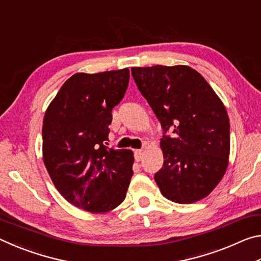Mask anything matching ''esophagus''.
<instances>
[{
  "label": "esophagus",
  "mask_w": 261,
  "mask_h": 261,
  "mask_svg": "<svg viewBox=\"0 0 261 261\" xmlns=\"http://www.w3.org/2000/svg\"><path fill=\"white\" fill-rule=\"evenodd\" d=\"M143 149H136L135 151V159L136 161H140L143 159Z\"/></svg>",
  "instance_id": "obj_1"
}]
</instances>
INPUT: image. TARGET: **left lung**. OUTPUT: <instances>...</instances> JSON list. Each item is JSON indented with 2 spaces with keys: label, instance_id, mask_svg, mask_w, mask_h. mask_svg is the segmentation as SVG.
Listing matches in <instances>:
<instances>
[{
  "label": "left lung",
  "instance_id": "1",
  "mask_svg": "<svg viewBox=\"0 0 261 261\" xmlns=\"http://www.w3.org/2000/svg\"><path fill=\"white\" fill-rule=\"evenodd\" d=\"M131 73L163 130L165 161L154 175L161 193L178 204L208 196L226 173L230 149L222 101L199 72L185 65L132 68Z\"/></svg>",
  "mask_w": 261,
  "mask_h": 261
}]
</instances>
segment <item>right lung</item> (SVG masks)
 <instances>
[{"mask_svg": "<svg viewBox=\"0 0 261 261\" xmlns=\"http://www.w3.org/2000/svg\"><path fill=\"white\" fill-rule=\"evenodd\" d=\"M129 69L76 73L61 87L43 118V162L70 204L91 213L125 199L134 175L130 149L106 146L112 110L124 98Z\"/></svg>", "mask_w": 261, "mask_h": 261, "instance_id": "add662e5", "label": "right lung"}]
</instances>
